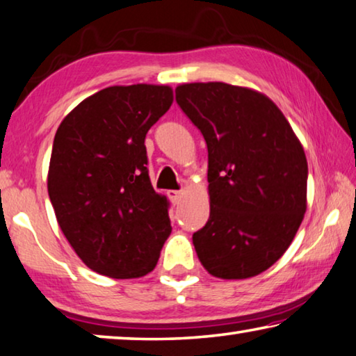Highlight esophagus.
I'll return each mask as SVG.
<instances>
[{
  "label": "esophagus",
  "mask_w": 356,
  "mask_h": 356,
  "mask_svg": "<svg viewBox=\"0 0 356 356\" xmlns=\"http://www.w3.org/2000/svg\"><path fill=\"white\" fill-rule=\"evenodd\" d=\"M183 191H168L167 193V195H168V199H170L175 205L177 204H179V202H181V197H183Z\"/></svg>",
  "instance_id": "obj_1"
}]
</instances>
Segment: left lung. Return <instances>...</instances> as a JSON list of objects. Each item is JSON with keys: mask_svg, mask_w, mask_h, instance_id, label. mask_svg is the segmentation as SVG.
I'll list each match as a JSON object with an SVG mask.
<instances>
[{"mask_svg": "<svg viewBox=\"0 0 356 356\" xmlns=\"http://www.w3.org/2000/svg\"><path fill=\"white\" fill-rule=\"evenodd\" d=\"M209 149L210 218L193 243L226 280L254 277L282 258L307 209V159L270 98L226 83L175 89Z\"/></svg>", "mask_w": 356, "mask_h": 356, "instance_id": "obj_1", "label": "left lung"}]
</instances>
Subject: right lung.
I'll use <instances>...</instances> for the list:
<instances>
[{
    "instance_id": "1",
    "label": "right lung",
    "mask_w": 356,
    "mask_h": 356,
    "mask_svg": "<svg viewBox=\"0 0 356 356\" xmlns=\"http://www.w3.org/2000/svg\"><path fill=\"white\" fill-rule=\"evenodd\" d=\"M172 103L168 86H113L58 125L49 197L76 254L102 275L149 273L172 232L168 200L152 188L145 146L147 130Z\"/></svg>"
}]
</instances>
